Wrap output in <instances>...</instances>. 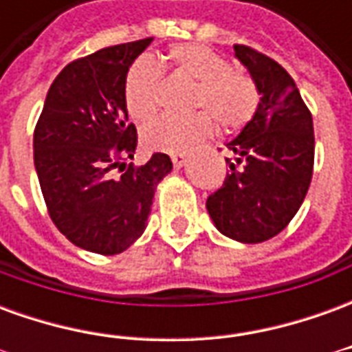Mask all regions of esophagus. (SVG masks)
I'll use <instances>...</instances> for the list:
<instances>
[{"label": "esophagus", "instance_id": "esophagus-1", "mask_svg": "<svg viewBox=\"0 0 352 352\" xmlns=\"http://www.w3.org/2000/svg\"><path fill=\"white\" fill-rule=\"evenodd\" d=\"M171 162H173L175 168H181V166H184V162H186V156H184V154H173V156H171Z\"/></svg>", "mask_w": 352, "mask_h": 352}]
</instances>
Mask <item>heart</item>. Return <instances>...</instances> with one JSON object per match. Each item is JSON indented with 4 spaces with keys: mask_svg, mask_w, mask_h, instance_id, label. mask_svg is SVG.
<instances>
[{
    "mask_svg": "<svg viewBox=\"0 0 352 352\" xmlns=\"http://www.w3.org/2000/svg\"><path fill=\"white\" fill-rule=\"evenodd\" d=\"M158 67L194 82L188 94V109H199L186 116H160L146 124L141 138L145 146L160 153H184L211 135L214 122L224 131H237L256 115L260 94L251 75L232 69L226 58L199 43L169 47ZM141 58L124 77V105L128 115L145 122L160 107V72Z\"/></svg>",
    "mask_w": 352,
    "mask_h": 352,
    "instance_id": "heart-1",
    "label": "heart"
}]
</instances>
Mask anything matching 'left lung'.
I'll return each mask as SVG.
<instances>
[{
	"label": "left lung",
	"instance_id": "left-lung-1",
	"mask_svg": "<svg viewBox=\"0 0 352 352\" xmlns=\"http://www.w3.org/2000/svg\"><path fill=\"white\" fill-rule=\"evenodd\" d=\"M260 92L256 115L228 151L230 173L207 198V211L224 236L262 243L294 219L309 190L315 162L313 116L287 69L247 45H234Z\"/></svg>",
	"mask_w": 352,
	"mask_h": 352
}]
</instances>
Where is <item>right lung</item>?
<instances>
[{
    "label": "right lung",
    "mask_w": 352,
    "mask_h": 352,
    "mask_svg": "<svg viewBox=\"0 0 352 352\" xmlns=\"http://www.w3.org/2000/svg\"><path fill=\"white\" fill-rule=\"evenodd\" d=\"M151 43L73 60L50 85L35 124L34 162L50 219L73 245L98 254H118L143 234L156 184L173 168L164 153L126 166L138 131L128 122L124 77Z\"/></svg>",
    "instance_id": "add662e5"
}]
</instances>
